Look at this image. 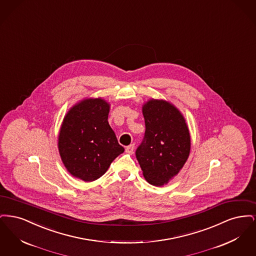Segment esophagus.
Wrapping results in <instances>:
<instances>
[{
	"label": "esophagus",
	"instance_id": "esophagus-1",
	"mask_svg": "<svg viewBox=\"0 0 256 256\" xmlns=\"http://www.w3.org/2000/svg\"><path fill=\"white\" fill-rule=\"evenodd\" d=\"M134 152V145H130V146H126V152L132 154Z\"/></svg>",
	"mask_w": 256,
	"mask_h": 256
}]
</instances>
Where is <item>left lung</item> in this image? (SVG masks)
<instances>
[{"mask_svg":"<svg viewBox=\"0 0 256 256\" xmlns=\"http://www.w3.org/2000/svg\"><path fill=\"white\" fill-rule=\"evenodd\" d=\"M146 132L135 156L146 182L164 185L182 170L190 152V134L170 102L150 100L143 106Z\"/></svg>","mask_w":256,"mask_h":256,"instance_id":"8db88e82","label":"left lung"}]
</instances>
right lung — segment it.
<instances>
[{"label": "right lung", "mask_w": 256, "mask_h": 256, "mask_svg": "<svg viewBox=\"0 0 256 256\" xmlns=\"http://www.w3.org/2000/svg\"><path fill=\"white\" fill-rule=\"evenodd\" d=\"M110 104L87 98L65 116L58 136L61 159L71 174L84 182L100 178L122 148L108 121Z\"/></svg>", "instance_id": "1"}]
</instances>
